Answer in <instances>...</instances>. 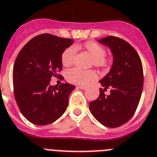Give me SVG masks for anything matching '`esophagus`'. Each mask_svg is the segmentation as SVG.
Instances as JSON below:
<instances>
[{"label":"esophagus","instance_id":"34e87169","mask_svg":"<svg viewBox=\"0 0 157 157\" xmlns=\"http://www.w3.org/2000/svg\"><path fill=\"white\" fill-rule=\"evenodd\" d=\"M77 88H78V89H86L87 87L85 86V85H78V86H77Z\"/></svg>","mask_w":157,"mask_h":157}]
</instances>
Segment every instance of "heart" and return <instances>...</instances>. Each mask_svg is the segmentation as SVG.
<instances>
[{
    "instance_id": "obj_1",
    "label": "heart",
    "mask_w": 157,
    "mask_h": 157,
    "mask_svg": "<svg viewBox=\"0 0 157 157\" xmlns=\"http://www.w3.org/2000/svg\"><path fill=\"white\" fill-rule=\"evenodd\" d=\"M85 49L93 57V62L97 66H103L106 64L105 58V49L99 44L93 41H88L84 44ZM76 53V47L72 45L67 48L61 55V61L64 66H69L72 63ZM97 77L93 70H83L79 68H72L66 72V79L68 82L75 85H86L89 81Z\"/></svg>"
}]
</instances>
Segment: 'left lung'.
I'll use <instances>...</instances> for the list:
<instances>
[{"label":"left lung","instance_id":"1","mask_svg":"<svg viewBox=\"0 0 157 157\" xmlns=\"http://www.w3.org/2000/svg\"><path fill=\"white\" fill-rule=\"evenodd\" d=\"M108 46L113 56L110 71L99 82L100 96L89 103L91 113L101 124L108 128L123 125L134 115L143 89L142 63L134 48L124 40L107 36L97 40ZM110 89L105 96L104 90Z\"/></svg>","mask_w":157,"mask_h":157}]
</instances>
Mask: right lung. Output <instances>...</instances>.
Here are the masks:
<instances>
[{
  "label": "right lung",
  "instance_id": "add662e5",
  "mask_svg": "<svg viewBox=\"0 0 157 157\" xmlns=\"http://www.w3.org/2000/svg\"><path fill=\"white\" fill-rule=\"evenodd\" d=\"M73 43L44 33L31 39L18 53L13 72L14 95L20 111L31 123L49 124L66 111L75 86L68 83L54 86L50 81L62 69L61 55Z\"/></svg>",
  "mask_w": 157,
  "mask_h": 157
}]
</instances>
